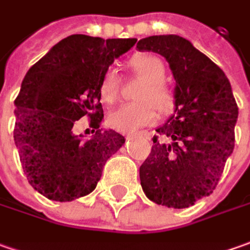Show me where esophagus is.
I'll return each instance as SVG.
<instances>
[{
	"instance_id": "1",
	"label": "esophagus",
	"mask_w": 250,
	"mask_h": 250,
	"mask_svg": "<svg viewBox=\"0 0 250 250\" xmlns=\"http://www.w3.org/2000/svg\"><path fill=\"white\" fill-rule=\"evenodd\" d=\"M142 134H144V135H149V134L146 133V131H144V133H142ZM128 137H131V135H128Z\"/></svg>"
}]
</instances>
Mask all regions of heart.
<instances>
[{
	"instance_id": "obj_1",
	"label": "heart",
	"mask_w": 250,
	"mask_h": 250,
	"mask_svg": "<svg viewBox=\"0 0 250 250\" xmlns=\"http://www.w3.org/2000/svg\"><path fill=\"white\" fill-rule=\"evenodd\" d=\"M130 63L137 73L146 79V84L137 94L140 101L125 104L109 113V125L123 133H131L144 125H153L159 117L158 108L163 113H168L176 105L174 92L165 83L166 66L159 56L151 54L137 55ZM99 94L108 104L117 99L120 94V76L116 67L110 66L105 72L99 85Z\"/></svg>"
}]
</instances>
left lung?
I'll return each mask as SVG.
<instances>
[{"label": "left lung", "mask_w": 250, "mask_h": 250, "mask_svg": "<svg viewBox=\"0 0 250 250\" xmlns=\"http://www.w3.org/2000/svg\"><path fill=\"white\" fill-rule=\"evenodd\" d=\"M140 51L166 58L176 80V113L156 131L140 180L152 202L184 209L213 192L234 151L238 106L227 76L208 56L180 36H151Z\"/></svg>", "instance_id": "obj_1"}]
</instances>
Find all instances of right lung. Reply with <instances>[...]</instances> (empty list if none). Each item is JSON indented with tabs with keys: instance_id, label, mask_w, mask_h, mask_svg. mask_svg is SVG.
I'll return each mask as SVG.
<instances>
[{
	"instance_id": "1",
	"label": "right lung",
	"mask_w": 250,
	"mask_h": 250,
	"mask_svg": "<svg viewBox=\"0 0 250 250\" xmlns=\"http://www.w3.org/2000/svg\"><path fill=\"white\" fill-rule=\"evenodd\" d=\"M135 42L73 34L24 76L15 99L13 140L29 183L48 199L69 202L92 192L106 160L125 144L115 130H99V85L113 61ZM83 116L90 117L96 131L87 142L73 134Z\"/></svg>"
}]
</instances>
